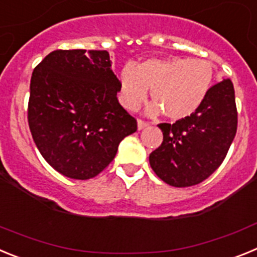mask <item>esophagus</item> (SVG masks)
Segmentation results:
<instances>
[{"mask_svg":"<svg viewBox=\"0 0 257 257\" xmlns=\"http://www.w3.org/2000/svg\"><path fill=\"white\" fill-rule=\"evenodd\" d=\"M149 123L145 121H142V119H138V130H144L145 127H148Z\"/></svg>","mask_w":257,"mask_h":257,"instance_id":"34e87169","label":"esophagus"}]
</instances>
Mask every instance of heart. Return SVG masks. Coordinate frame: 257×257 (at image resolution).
<instances>
[{
	"mask_svg": "<svg viewBox=\"0 0 257 257\" xmlns=\"http://www.w3.org/2000/svg\"><path fill=\"white\" fill-rule=\"evenodd\" d=\"M215 69L199 59L152 58L136 65H124L118 76V99L127 110H135L151 88L153 103L145 108L149 115L163 113L171 121L190 117L210 94Z\"/></svg>",
	"mask_w": 257,
	"mask_h": 257,
	"instance_id": "1",
	"label": "heart"
}]
</instances>
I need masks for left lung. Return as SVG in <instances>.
Segmentation results:
<instances>
[{
    "label": "left lung",
    "mask_w": 257,
    "mask_h": 257,
    "mask_svg": "<svg viewBox=\"0 0 257 257\" xmlns=\"http://www.w3.org/2000/svg\"><path fill=\"white\" fill-rule=\"evenodd\" d=\"M234 87L230 79L212 86L196 113L175 123L158 124L162 144L149 154L161 180L176 188L192 187L216 171L237 133Z\"/></svg>",
    "instance_id": "obj_1"
}]
</instances>
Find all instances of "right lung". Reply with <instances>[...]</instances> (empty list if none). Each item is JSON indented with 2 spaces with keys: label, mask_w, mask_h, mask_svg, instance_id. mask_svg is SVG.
Returning <instances> with one entry per match:
<instances>
[{
  "label": "right lung",
  "mask_w": 257,
  "mask_h": 257,
  "mask_svg": "<svg viewBox=\"0 0 257 257\" xmlns=\"http://www.w3.org/2000/svg\"><path fill=\"white\" fill-rule=\"evenodd\" d=\"M118 78L106 51L56 50L31 78L28 123L52 169L87 180L112 162L136 119L118 103Z\"/></svg>",
  "instance_id": "right-lung-1"
}]
</instances>
